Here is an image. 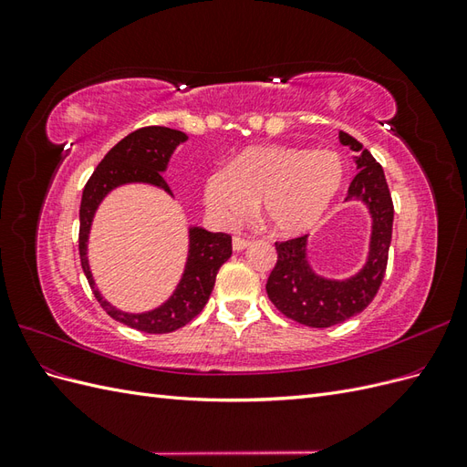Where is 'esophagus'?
I'll return each instance as SVG.
<instances>
[{"label":"esophagus","mask_w":467,"mask_h":467,"mask_svg":"<svg viewBox=\"0 0 467 467\" xmlns=\"http://www.w3.org/2000/svg\"><path fill=\"white\" fill-rule=\"evenodd\" d=\"M251 245V242L249 239H245V237H239V235H235L234 237V251H244L245 247H249Z\"/></svg>","instance_id":"esophagus-1"}]
</instances>
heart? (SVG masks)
I'll return each mask as SVG.
<instances>
[{"instance_id":"heart-1","label":"heart","mask_w":467,"mask_h":467,"mask_svg":"<svg viewBox=\"0 0 467 467\" xmlns=\"http://www.w3.org/2000/svg\"><path fill=\"white\" fill-rule=\"evenodd\" d=\"M343 179V160L333 150L251 146L230 165L212 169L202 196L212 218L225 228L245 220L261 201L273 234L300 235L327 212Z\"/></svg>"}]
</instances>
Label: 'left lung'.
<instances>
[{"mask_svg":"<svg viewBox=\"0 0 467 467\" xmlns=\"http://www.w3.org/2000/svg\"><path fill=\"white\" fill-rule=\"evenodd\" d=\"M343 146L357 151L358 173L348 187V199L362 201L374 220L370 255L362 271L348 280H327L317 276L306 259L307 235L276 242L278 259L266 280L268 300L282 316L307 327H331L360 314L374 300L386 276L388 253L393 228V202L381 165L368 150L338 132Z\"/></svg>","mask_w":467,"mask_h":467,"instance_id":"left-lung-1","label":"left lung"}]
</instances>
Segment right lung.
<instances>
[{
  "mask_svg": "<svg viewBox=\"0 0 467 467\" xmlns=\"http://www.w3.org/2000/svg\"><path fill=\"white\" fill-rule=\"evenodd\" d=\"M187 140V134L165 126H144L132 134L122 138L110 148L95 167L93 175L86 182L79 206V259L81 268L88 276L89 286L97 302L105 312L132 329L144 333H171L185 327L189 321L202 312L212 288H214L220 266L232 255V235L218 232L212 234L202 228H191L189 232V259L177 290L163 306L151 309L148 314H124L103 300L93 282V275L88 265V237L91 220L103 196L124 182H150L161 187L171 194L161 171H165L167 161L173 150Z\"/></svg>",
  "mask_w": 467,
  "mask_h": 467,
  "instance_id": "add662e5",
  "label": "right lung"
}]
</instances>
